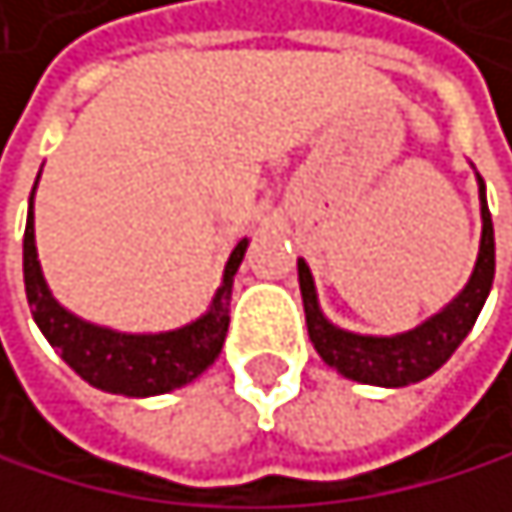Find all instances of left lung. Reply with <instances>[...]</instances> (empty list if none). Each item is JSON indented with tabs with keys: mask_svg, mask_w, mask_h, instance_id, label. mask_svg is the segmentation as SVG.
<instances>
[{
	"mask_svg": "<svg viewBox=\"0 0 512 512\" xmlns=\"http://www.w3.org/2000/svg\"><path fill=\"white\" fill-rule=\"evenodd\" d=\"M479 195H482V245H479V261H476L473 276H469L466 289L445 307V311L404 335L376 339V335H354L345 329H335L320 314L311 270H307L304 261H298L307 335H311L317 354L329 367H335L354 382L401 388V385L432 376L441 363L457 351V345L466 339L469 329L476 326V317L494 282V226H491L482 177H479Z\"/></svg>",
	"mask_w": 512,
	"mask_h": 512,
	"instance_id": "left-lung-1",
	"label": "left lung"
}]
</instances>
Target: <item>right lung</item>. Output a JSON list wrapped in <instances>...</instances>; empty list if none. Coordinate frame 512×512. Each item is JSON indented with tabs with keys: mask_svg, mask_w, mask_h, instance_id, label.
Masks as SVG:
<instances>
[{
	"mask_svg": "<svg viewBox=\"0 0 512 512\" xmlns=\"http://www.w3.org/2000/svg\"><path fill=\"white\" fill-rule=\"evenodd\" d=\"M245 248H248L245 239L233 248L223 270V286L214 295L211 311L201 320L158 335L111 332L67 314L46 289L43 270H39L36 261V245H33V192H30V211L24 230L27 304L49 345L89 385H96L111 395H130V398L164 395L192 382L217 360L226 342V329H230V292H233V276L245 258Z\"/></svg>",
	"mask_w": 512,
	"mask_h": 512,
	"instance_id": "right-lung-1",
	"label": "right lung"
}]
</instances>
